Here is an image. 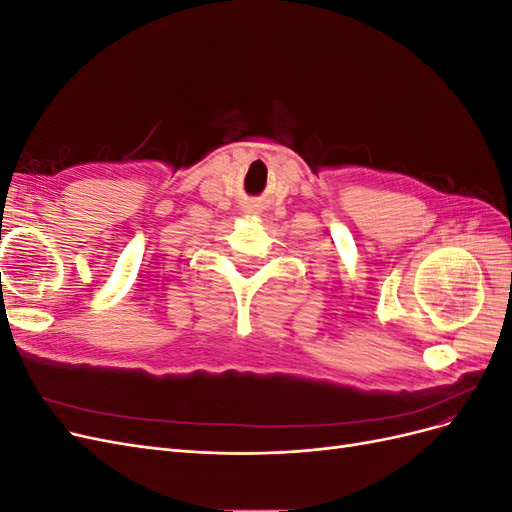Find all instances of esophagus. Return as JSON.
Segmentation results:
<instances>
[{
  "instance_id": "esophagus-1",
  "label": "esophagus",
  "mask_w": 512,
  "mask_h": 512,
  "mask_svg": "<svg viewBox=\"0 0 512 512\" xmlns=\"http://www.w3.org/2000/svg\"><path fill=\"white\" fill-rule=\"evenodd\" d=\"M245 213H247V215H256L258 211H256V209H254V207L250 205V207H247V209H245Z\"/></svg>"
}]
</instances>
